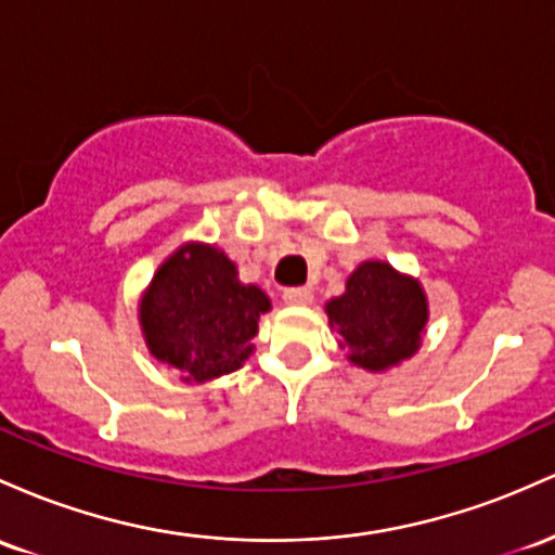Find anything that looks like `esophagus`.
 <instances>
[{"mask_svg": "<svg viewBox=\"0 0 555 555\" xmlns=\"http://www.w3.org/2000/svg\"><path fill=\"white\" fill-rule=\"evenodd\" d=\"M311 291L309 288H285L283 291V301L291 304V307H309L311 304Z\"/></svg>", "mask_w": 555, "mask_h": 555, "instance_id": "34e87169", "label": "esophagus"}]
</instances>
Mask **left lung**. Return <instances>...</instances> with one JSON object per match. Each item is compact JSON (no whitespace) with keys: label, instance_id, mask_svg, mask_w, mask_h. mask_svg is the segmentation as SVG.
<instances>
[{"label":"left lung","instance_id":"obj_1","mask_svg":"<svg viewBox=\"0 0 555 555\" xmlns=\"http://www.w3.org/2000/svg\"><path fill=\"white\" fill-rule=\"evenodd\" d=\"M346 359L366 372H388L420 351L429 304L422 283L379 259L361 261L346 291L325 304Z\"/></svg>","mask_w":555,"mask_h":555}]
</instances>
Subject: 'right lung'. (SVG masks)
Masks as SVG:
<instances>
[{
	"instance_id": "add662e5",
	"label": "right lung",
	"mask_w": 555,
	"mask_h": 555,
	"mask_svg": "<svg viewBox=\"0 0 555 555\" xmlns=\"http://www.w3.org/2000/svg\"><path fill=\"white\" fill-rule=\"evenodd\" d=\"M270 296L241 283L238 267L215 244L185 241L141 294L139 325L149 353L183 383H209L241 370L254 353Z\"/></svg>"
}]
</instances>
